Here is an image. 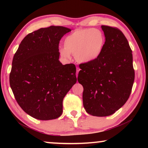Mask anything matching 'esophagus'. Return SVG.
<instances>
[{"label": "esophagus", "instance_id": "34e87169", "mask_svg": "<svg viewBox=\"0 0 148 148\" xmlns=\"http://www.w3.org/2000/svg\"><path fill=\"white\" fill-rule=\"evenodd\" d=\"M79 71H80L79 68H78V67H77V68H76V77H77V74H78V72H79Z\"/></svg>", "mask_w": 148, "mask_h": 148}]
</instances>
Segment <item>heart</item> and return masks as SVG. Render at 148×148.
Instances as JSON below:
<instances>
[{
	"mask_svg": "<svg viewBox=\"0 0 148 148\" xmlns=\"http://www.w3.org/2000/svg\"><path fill=\"white\" fill-rule=\"evenodd\" d=\"M106 43L103 32L97 29H77L65 37L64 48L60 54L65 59L71 58L74 54L76 59L82 63L96 61L101 56Z\"/></svg>",
	"mask_w": 148,
	"mask_h": 148,
	"instance_id": "heart-1",
	"label": "heart"
}]
</instances>
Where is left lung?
<instances>
[{"instance_id": "1", "label": "left lung", "mask_w": 148, "mask_h": 148, "mask_svg": "<svg viewBox=\"0 0 148 148\" xmlns=\"http://www.w3.org/2000/svg\"><path fill=\"white\" fill-rule=\"evenodd\" d=\"M106 43L96 61L79 65L77 81L84 87L87 113L104 117L114 114L129 98L134 80L132 50L119 29L102 25Z\"/></svg>"}]
</instances>
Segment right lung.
I'll list each match as a JSON object with an SVG mask.
<instances>
[{
  "label": "right lung",
  "mask_w": 148,
  "mask_h": 148,
  "mask_svg": "<svg viewBox=\"0 0 148 148\" xmlns=\"http://www.w3.org/2000/svg\"><path fill=\"white\" fill-rule=\"evenodd\" d=\"M71 31L61 26L40 29L25 37L14 55L10 85L19 106L35 119L61 116L64 97L76 83V66L59 61L60 40Z\"/></svg>",
  "instance_id": "add662e5"
}]
</instances>
